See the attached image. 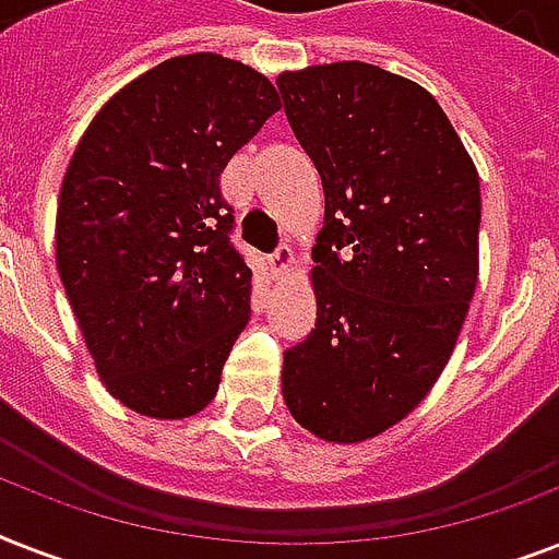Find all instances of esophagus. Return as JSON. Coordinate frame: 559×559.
<instances>
[{
  "mask_svg": "<svg viewBox=\"0 0 559 559\" xmlns=\"http://www.w3.org/2000/svg\"><path fill=\"white\" fill-rule=\"evenodd\" d=\"M293 263H296V254H293V249H289V246H281L278 252L270 258L272 275H275V278H284V275H289V270H293Z\"/></svg>",
  "mask_w": 559,
  "mask_h": 559,
  "instance_id": "1",
  "label": "esophagus"
}]
</instances>
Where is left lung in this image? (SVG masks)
Wrapping results in <instances>:
<instances>
[{"instance_id":"1","label":"left lung","mask_w":559,"mask_h":559,"mask_svg":"<svg viewBox=\"0 0 559 559\" xmlns=\"http://www.w3.org/2000/svg\"><path fill=\"white\" fill-rule=\"evenodd\" d=\"M324 188L316 331L284 354L289 415L331 443L400 424L432 391L478 281V170L420 83L342 60L278 74Z\"/></svg>"}]
</instances>
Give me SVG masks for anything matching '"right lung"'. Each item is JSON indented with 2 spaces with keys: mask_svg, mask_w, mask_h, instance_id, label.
<instances>
[{
  "mask_svg": "<svg viewBox=\"0 0 559 559\" xmlns=\"http://www.w3.org/2000/svg\"><path fill=\"white\" fill-rule=\"evenodd\" d=\"M278 109L252 66L170 57L118 90L74 147L57 272L100 382L139 415L182 420L217 394L252 316L219 174Z\"/></svg>",
  "mask_w": 559,
  "mask_h": 559,
  "instance_id": "right-lung-1",
  "label": "right lung"
}]
</instances>
